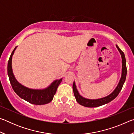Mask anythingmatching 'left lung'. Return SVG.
Returning a JSON list of instances; mask_svg holds the SVG:
<instances>
[{
  "instance_id": "1",
  "label": "left lung",
  "mask_w": 134,
  "mask_h": 134,
  "mask_svg": "<svg viewBox=\"0 0 134 134\" xmlns=\"http://www.w3.org/2000/svg\"><path fill=\"white\" fill-rule=\"evenodd\" d=\"M116 47L119 51L120 54L121 55L122 58V72H121V77L120 79V80L117 86L115 88V90L108 96L105 97H102V98L96 99H87L86 97H84L82 96H81L79 93L77 89L75 81H74L73 85H72V89H73V93L74 96L76 97V100L80 105H82L85 107L88 108H94L98 107V106L105 105V104L110 102L113 100L115 98H116L118 95L121 92V90L124 84L125 81L126 77V59L125 57V54L121 51V49L119 48V47L116 45Z\"/></svg>"
}]
</instances>
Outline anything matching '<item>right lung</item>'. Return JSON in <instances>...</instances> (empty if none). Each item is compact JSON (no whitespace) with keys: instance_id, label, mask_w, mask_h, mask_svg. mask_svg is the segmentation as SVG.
Listing matches in <instances>:
<instances>
[{"instance_id":"add662e5","label":"right lung","mask_w":134,"mask_h":134,"mask_svg":"<svg viewBox=\"0 0 134 134\" xmlns=\"http://www.w3.org/2000/svg\"><path fill=\"white\" fill-rule=\"evenodd\" d=\"M17 47H16L12 52L8 64V75L13 90L20 97L34 105H42L49 103L53 100L63 78L54 80L48 87L42 89H30L22 85L16 79L12 67V57Z\"/></svg>"}]
</instances>
